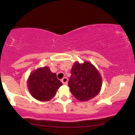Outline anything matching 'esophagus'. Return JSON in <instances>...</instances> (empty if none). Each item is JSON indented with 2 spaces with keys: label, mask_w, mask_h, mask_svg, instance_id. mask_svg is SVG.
<instances>
[{
  "label": "esophagus",
  "mask_w": 135,
  "mask_h": 135,
  "mask_svg": "<svg viewBox=\"0 0 135 135\" xmlns=\"http://www.w3.org/2000/svg\"><path fill=\"white\" fill-rule=\"evenodd\" d=\"M62 83H63L64 84H67V83H68V79H67V78H66V77L62 79Z\"/></svg>",
  "instance_id": "esophagus-1"
}]
</instances>
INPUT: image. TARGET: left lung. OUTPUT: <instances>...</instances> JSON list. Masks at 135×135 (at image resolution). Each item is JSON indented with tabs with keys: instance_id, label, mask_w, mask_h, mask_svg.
<instances>
[{
	"instance_id": "left-lung-1",
	"label": "left lung",
	"mask_w": 135,
	"mask_h": 135,
	"mask_svg": "<svg viewBox=\"0 0 135 135\" xmlns=\"http://www.w3.org/2000/svg\"><path fill=\"white\" fill-rule=\"evenodd\" d=\"M71 74L68 86L70 92L79 101L92 99L100 92L102 86V76L90 62H75L72 67Z\"/></svg>"
}]
</instances>
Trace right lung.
I'll return each mask as SVG.
<instances>
[{"label":"right lung","instance_id":"add662e5","mask_svg":"<svg viewBox=\"0 0 135 135\" xmlns=\"http://www.w3.org/2000/svg\"><path fill=\"white\" fill-rule=\"evenodd\" d=\"M62 85L63 84L57 79L56 73H52L47 67L37 68L30 74L27 80L30 94L41 102L52 99Z\"/></svg>","mask_w":135,"mask_h":135}]
</instances>
